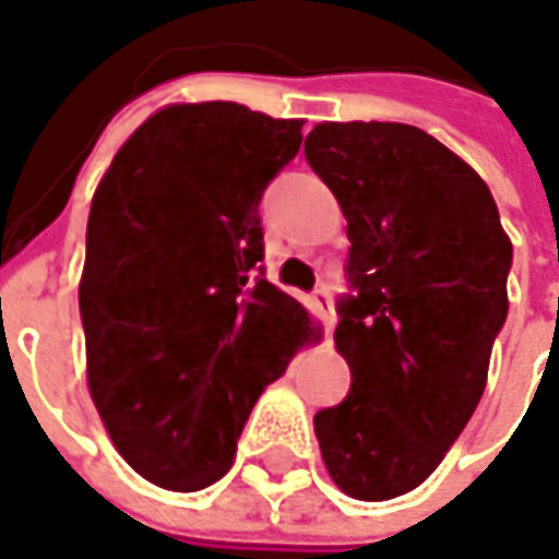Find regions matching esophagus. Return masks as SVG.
Listing matches in <instances>:
<instances>
[{
    "label": "esophagus",
    "mask_w": 559,
    "mask_h": 559,
    "mask_svg": "<svg viewBox=\"0 0 559 559\" xmlns=\"http://www.w3.org/2000/svg\"><path fill=\"white\" fill-rule=\"evenodd\" d=\"M313 305L323 313L325 329L332 332V325H335V301H332V292H329V288H317V292H313Z\"/></svg>",
    "instance_id": "34e87169"
}]
</instances>
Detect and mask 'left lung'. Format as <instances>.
I'll return each mask as SVG.
<instances>
[{"mask_svg":"<svg viewBox=\"0 0 559 559\" xmlns=\"http://www.w3.org/2000/svg\"><path fill=\"white\" fill-rule=\"evenodd\" d=\"M310 168L347 218L354 295L335 347L347 400L313 415L344 496L388 501L428 480L486 391L514 246L474 168L403 122H320Z\"/></svg>","mask_w":559,"mask_h":559,"instance_id":"8db88e82","label":"left lung"}]
</instances>
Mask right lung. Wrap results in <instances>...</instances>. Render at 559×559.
Returning <instances> with one entry per match:
<instances>
[{"label": "right lung", "instance_id": "add662e5", "mask_svg": "<svg viewBox=\"0 0 559 559\" xmlns=\"http://www.w3.org/2000/svg\"><path fill=\"white\" fill-rule=\"evenodd\" d=\"M305 119L168 104L97 183L79 313L88 393L116 452L171 492L221 480L261 391L323 338L261 280L258 202Z\"/></svg>", "mask_w": 559, "mask_h": 559}]
</instances>
